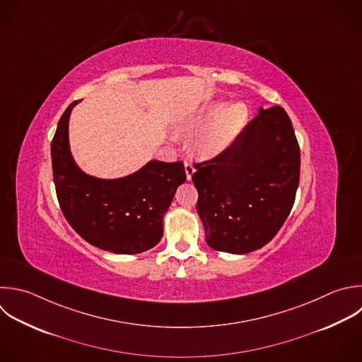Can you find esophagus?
Masks as SVG:
<instances>
[{"label":"esophagus","instance_id":"obj_1","mask_svg":"<svg viewBox=\"0 0 362 362\" xmlns=\"http://www.w3.org/2000/svg\"><path fill=\"white\" fill-rule=\"evenodd\" d=\"M185 174H187V180L188 181H191V178H192V174L195 173V167L191 164V163H188V161H185Z\"/></svg>","mask_w":362,"mask_h":362}]
</instances>
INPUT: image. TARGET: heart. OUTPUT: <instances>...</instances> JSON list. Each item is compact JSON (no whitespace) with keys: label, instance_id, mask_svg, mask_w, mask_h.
Returning a JSON list of instances; mask_svg holds the SVG:
<instances>
[{"label":"heart","instance_id":"1","mask_svg":"<svg viewBox=\"0 0 362 362\" xmlns=\"http://www.w3.org/2000/svg\"><path fill=\"white\" fill-rule=\"evenodd\" d=\"M249 110L243 103L226 107L223 102H215L178 126V132L192 136L204 128L194 140V150L202 158H212L223 153L239 136L247 123Z\"/></svg>","mask_w":362,"mask_h":362}]
</instances>
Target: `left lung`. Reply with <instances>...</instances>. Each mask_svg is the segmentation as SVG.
<instances>
[{
  "mask_svg": "<svg viewBox=\"0 0 362 362\" xmlns=\"http://www.w3.org/2000/svg\"><path fill=\"white\" fill-rule=\"evenodd\" d=\"M194 165L197 211L212 249L243 255L274 238L300 180V147L283 107H260L230 147Z\"/></svg>",
  "mask_w": 362,
  "mask_h": 362,
  "instance_id": "obj_1",
  "label": "left lung"
}]
</instances>
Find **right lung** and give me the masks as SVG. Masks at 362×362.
Segmentation results:
<instances>
[{
  "mask_svg": "<svg viewBox=\"0 0 362 362\" xmlns=\"http://www.w3.org/2000/svg\"><path fill=\"white\" fill-rule=\"evenodd\" d=\"M62 115L52 140L57 197L69 225L90 245L117 255L154 247L163 238V218L177 188L185 181L182 161H148L132 175L102 180L85 174L69 147V117Z\"/></svg>",
  "mask_w": 362,
  "mask_h": 362,
  "instance_id": "obj_1",
  "label": "right lung"
}]
</instances>
